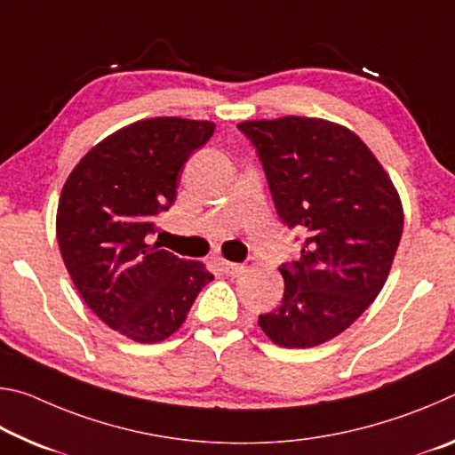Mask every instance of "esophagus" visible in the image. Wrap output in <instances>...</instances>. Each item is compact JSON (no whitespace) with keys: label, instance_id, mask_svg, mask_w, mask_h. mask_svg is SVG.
Instances as JSON below:
<instances>
[{"label":"esophagus","instance_id":"esophagus-1","mask_svg":"<svg viewBox=\"0 0 455 455\" xmlns=\"http://www.w3.org/2000/svg\"><path fill=\"white\" fill-rule=\"evenodd\" d=\"M222 271H225L228 276H241L246 267L244 265H238V263H230V260H222Z\"/></svg>","mask_w":455,"mask_h":455}]
</instances>
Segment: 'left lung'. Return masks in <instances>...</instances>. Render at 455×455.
Wrapping results in <instances>:
<instances>
[{"instance_id":"left-lung-1","label":"left lung","mask_w":455,"mask_h":455,"mask_svg":"<svg viewBox=\"0 0 455 455\" xmlns=\"http://www.w3.org/2000/svg\"><path fill=\"white\" fill-rule=\"evenodd\" d=\"M276 212L305 230L301 259L283 265L281 305L259 325L284 349L327 343L379 295L403 233V206L367 144L337 122L246 120Z\"/></svg>"}]
</instances>
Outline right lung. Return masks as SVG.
Listing matches in <instances>:
<instances>
[{
    "label": "right lung",
    "instance_id": "1",
    "mask_svg": "<svg viewBox=\"0 0 455 455\" xmlns=\"http://www.w3.org/2000/svg\"><path fill=\"white\" fill-rule=\"evenodd\" d=\"M214 128L176 116L138 120L88 150L61 188L56 236L68 273L84 303L136 343L176 333L214 279L204 263L148 243L184 163Z\"/></svg>",
    "mask_w": 455,
    "mask_h": 455
}]
</instances>
